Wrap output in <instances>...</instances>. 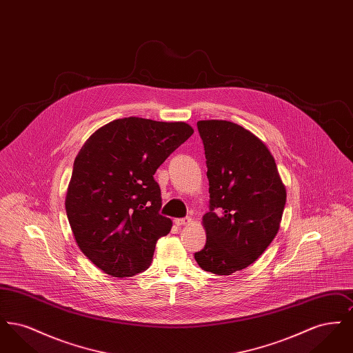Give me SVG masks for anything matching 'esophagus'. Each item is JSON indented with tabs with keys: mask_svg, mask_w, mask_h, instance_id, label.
Segmentation results:
<instances>
[{
	"mask_svg": "<svg viewBox=\"0 0 353 353\" xmlns=\"http://www.w3.org/2000/svg\"><path fill=\"white\" fill-rule=\"evenodd\" d=\"M190 222H192V219H189V217L174 219V223H176L177 226H183V225H189Z\"/></svg>",
	"mask_w": 353,
	"mask_h": 353,
	"instance_id": "esophagus-1",
	"label": "esophagus"
}]
</instances>
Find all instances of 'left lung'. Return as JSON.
<instances>
[{"label": "left lung", "instance_id": "left-lung-1", "mask_svg": "<svg viewBox=\"0 0 353 353\" xmlns=\"http://www.w3.org/2000/svg\"><path fill=\"white\" fill-rule=\"evenodd\" d=\"M209 212L206 243L194 259L205 271L230 275L255 262L279 230L285 189L268 147L226 120H201Z\"/></svg>", "mask_w": 353, "mask_h": 353}]
</instances>
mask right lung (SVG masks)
I'll return each mask as SVG.
<instances>
[{
	"instance_id": "right-lung-1",
	"label": "right lung",
	"mask_w": 353,
	"mask_h": 353,
	"mask_svg": "<svg viewBox=\"0 0 353 353\" xmlns=\"http://www.w3.org/2000/svg\"><path fill=\"white\" fill-rule=\"evenodd\" d=\"M193 134L183 123L124 118L99 128L78 153L66 213L84 255L105 274L134 276L150 266L172 221L160 214L153 174Z\"/></svg>"
}]
</instances>
